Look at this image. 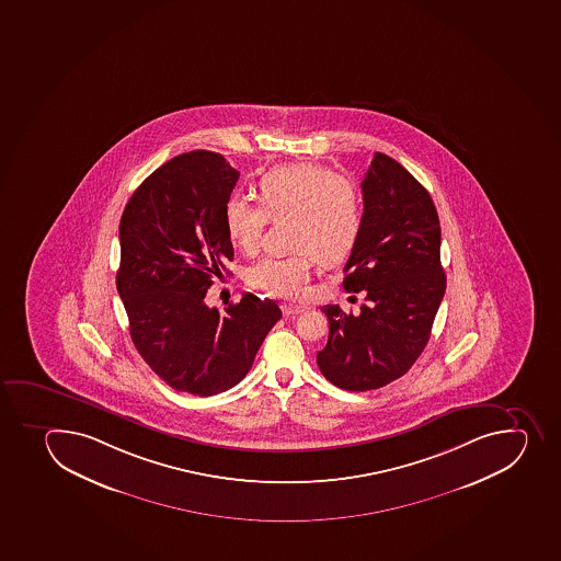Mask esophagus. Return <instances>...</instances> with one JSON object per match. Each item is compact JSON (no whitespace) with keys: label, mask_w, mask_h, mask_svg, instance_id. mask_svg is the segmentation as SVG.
Listing matches in <instances>:
<instances>
[{"label":"esophagus","mask_w":561,"mask_h":561,"mask_svg":"<svg viewBox=\"0 0 561 561\" xmlns=\"http://www.w3.org/2000/svg\"><path fill=\"white\" fill-rule=\"evenodd\" d=\"M283 314L285 316H298L301 312H305L304 307H293V305L283 304L282 305Z\"/></svg>","instance_id":"1"}]
</instances>
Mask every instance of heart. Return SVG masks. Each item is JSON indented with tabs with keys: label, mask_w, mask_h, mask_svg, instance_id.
Segmentation results:
<instances>
[{
	"label": "heart",
	"mask_w": 561,
	"mask_h": 561,
	"mask_svg": "<svg viewBox=\"0 0 561 561\" xmlns=\"http://www.w3.org/2000/svg\"><path fill=\"white\" fill-rule=\"evenodd\" d=\"M260 203L230 196L225 227L236 249L254 254L268 221L293 219L287 256H265L247 268L252 288L278 298H299L316 262L337 263L358 245L365 227V196L351 178L318 163L268 171L257 183Z\"/></svg>",
	"instance_id": "heart-1"
}]
</instances>
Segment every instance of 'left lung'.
<instances>
[{
	"label": "left lung",
	"mask_w": 561,
	"mask_h": 561,
	"mask_svg": "<svg viewBox=\"0 0 561 561\" xmlns=\"http://www.w3.org/2000/svg\"><path fill=\"white\" fill-rule=\"evenodd\" d=\"M365 227L345 265L343 287L365 293L359 314L325 305L329 342L316 362L343 390L379 389L401 378L427 347L447 278L442 229L427 188L376 152L362 182Z\"/></svg>",
	"instance_id": "8db88e82"
}]
</instances>
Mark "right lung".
<instances>
[{"label":"right lung","mask_w":561,"mask_h":561,"mask_svg":"<svg viewBox=\"0 0 561 561\" xmlns=\"http://www.w3.org/2000/svg\"><path fill=\"white\" fill-rule=\"evenodd\" d=\"M238 178L218 152H185L134 191L119 221L116 287L134 347L169 387L203 398L245 378L282 318L251 293L225 312L203 299L234 257L225 203Z\"/></svg>","instance_id":"right-lung-1"}]
</instances>
